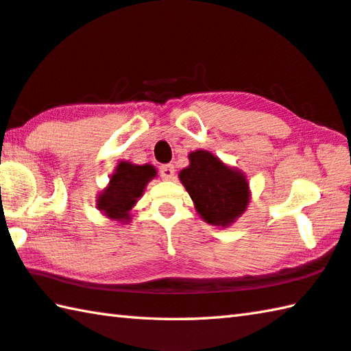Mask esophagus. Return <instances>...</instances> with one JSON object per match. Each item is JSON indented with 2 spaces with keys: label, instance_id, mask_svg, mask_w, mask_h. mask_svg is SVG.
I'll return each instance as SVG.
<instances>
[{
  "label": "esophagus",
  "instance_id": "esophagus-1",
  "mask_svg": "<svg viewBox=\"0 0 351 351\" xmlns=\"http://www.w3.org/2000/svg\"><path fill=\"white\" fill-rule=\"evenodd\" d=\"M159 173H161V176L164 178V180H173L175 176V169L173 165H162L161 169H159Z\"/></svg>",
  "mask_w": 351,
  "mask_h": 351
}]
</instances>
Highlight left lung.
<instances>
[{
    "label": "left lung",
    "mask_w": 351,
    "mask_h": 351,
    "mask_svg": "<svg viewBox=\"0 0 351 351\" xmlns=\"http://www.w3.org/2000/svg\"><path fill=\"white\" fill-rule=\"evenodd\" d=\"M178 178L192 197L197 215L210 226L230 227L250 202L244 171L230 167L208 150L190 152L189 165Z\"/></svg>",
    "instance_id": "1"
}]
</instances>
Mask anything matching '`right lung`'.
Masks as SVG:
<instances>
[{
    "mask_svg": "<svg viewBox=\"0 0 351 351\" xmlns=\"http://www.w3.org/2000/svg\"><path fill=\"white\" fill-rule=\"evenodd\" d=\"M158 176L155 165L119 161L110 175V181L97 196V208L119 224L130 222V212L143 197L147 184Z\"/></svg>",
    "mask_w": 351,
    "mask_h": 351,
    "instance_id": "add662e5",
    "label": "right lung"
}]
</instances>
